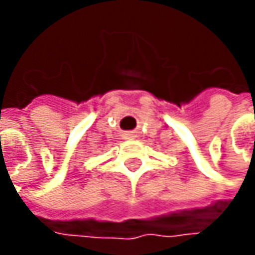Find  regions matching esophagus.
<instances>
[{
    "label": "esophagus",
    "mask_w": 255,
    "mask_h": 255,
    "mask_svg": "<svg viewBox=\"0 0 255 255\" xmlns=\"http://www.w3.org/2000/svg\"><path fill=\"white\" fill-rule=\"evenodd\" d=\"M125 137H126V139H134V137H136V134H134L133 132H129L125 134Z\"/></svg>",
    "instance_id": "34e87169"
}]
</instances>
